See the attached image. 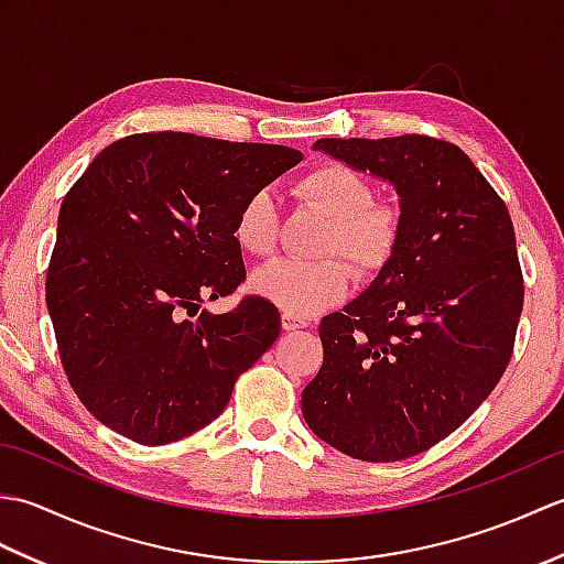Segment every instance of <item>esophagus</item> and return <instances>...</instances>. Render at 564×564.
Wrapping results in <instances>:
<instances>
[{
	"label": "esophagus",
	"mask_w": 564,
	"mask_h": 564,
	"mask_svg": "<svg viewBox=\"0 0 564 564\" xmlns=\"http://www.w3.org/2000/svg\"><path fill=\"white\" fill-rule=\"evenodd\" d=\"M281 325L285 332H295V329H305L310 325V319L301 317V315H291V313H283L281 315Z\"/></svg>",
	"instance_id": "obj_1"
}]
</instances>
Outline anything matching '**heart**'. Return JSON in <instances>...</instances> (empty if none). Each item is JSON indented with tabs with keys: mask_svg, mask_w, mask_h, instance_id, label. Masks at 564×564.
Instances as JSON below:
<instances>
[{
	"mask_svg": "<svg viewBox=\"0 0 564 564\" xmlns=\"http://www.w3.org/2000/svg\"><path fill=\"white\" fill-rule=\"evenodd\" d=\"M295 198L329 227L322 237V254H341L354 273L373 279L398 254L404 213L398 203L376 200V188L354 166L325 162L313 166L293 186ZM232 237L251 257H269L279 242V213L269 191H254L235 213ZM351 285V270L339 257L322 261L275 259L251 275V289L291 315H313L341 301Z\"/></svg>",
	"mask_w": 564,
	"mask_h": 564,
	"instance_id": "b5f03b06",
	"label": "heart"
}]
</instances>
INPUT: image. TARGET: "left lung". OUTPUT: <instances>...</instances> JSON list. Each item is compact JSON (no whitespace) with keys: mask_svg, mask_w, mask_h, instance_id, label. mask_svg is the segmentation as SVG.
Instances as JSON below:
<instances>
[{"mask_svg":"<svg viewBox=\"0 0 564 564\" xmlns=\"http://www.w3.org/2000/svg\"><path fill=\"white\" fill-rule=\"evenodd\" d=\"M315 150L392 182L404 230L368 291L322 319L303 416L356 460H404L453 434L509 366L523 310L511 215L446 140L322 138Z\"/></svg>","mask_w":564,"mask_h":564,"instance_id":"obj_1","label":"left lung"}]
</instances>
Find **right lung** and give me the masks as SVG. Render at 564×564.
I'll use <instances>...</instances> for the list:
<instances>
[{
  "mask_svg": "<svg viewBox=\"0 0 564 564\" xmlns=\"http://www.w3.org/2000/svg\"><path fill=\"white\" fill-rule=\"evenodd\" d=\"M301 160L283 145L160 130L111 142L72 184L45 303L69 386L101 424L162 446L225 410L281 315L259 295L223 315L198 307L247 275L237 208Z\"/></svg>",
  "mask_w": 564,
  "mask_h": 564,
  "instance_id": "right-lung-1",
  "label": "right lung"
}]
</instances>
